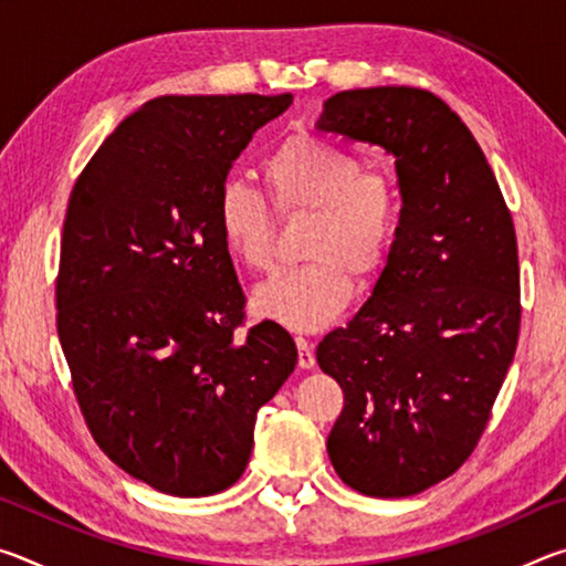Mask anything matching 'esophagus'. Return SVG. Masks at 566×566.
<instances>
[{
	"label": "esophagus",
	"mask_w": 566,
	"mask_h": 566,
	"mask_svg": "<svg viewBox=\"0 0 566 566\" xmlns=\"http://www.w3.org/2000/svg\"><path fill=\"white\" fill-rule=\"evenodd\" d=\"M294 342H296V349H300V367L302 369H312L314 367V349H312L310 339L294 337Z\"/></svg>",
	"instance_id": "34e87169"
}]
</instances>
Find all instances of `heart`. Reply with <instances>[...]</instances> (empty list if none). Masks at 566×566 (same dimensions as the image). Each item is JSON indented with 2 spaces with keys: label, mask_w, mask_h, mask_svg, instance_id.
Here are the masks:
<instances>
[{
  "label": "heart",
  "mask_w": 566,
  "mask_h": 566,
  "mask_svg": "<svg viewBox=\"0 0 566 566\" xmlns=\"http://www.w3.org/2000/svg\"><path fill=\"white\" fill-rule=\"evenodd\" d=\"M262 181L282 219L312 214L310 264L274 276L252 296L256 314L296 332H317L347 310L352 276L371 280L387 264L405 214L395 171L361 167L357 155L312 134H294L262 161ZM239 181L219 191L217 229L227 254L247 272H272L276 217Z\"/></svg>",
  "instance_id": "1"
}]
</instances>
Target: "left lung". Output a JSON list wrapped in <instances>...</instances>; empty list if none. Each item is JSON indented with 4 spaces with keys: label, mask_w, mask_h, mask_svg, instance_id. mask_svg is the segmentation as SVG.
Segmentation results:
<instances>
[{
    "label": "left lung",
    "mask_w": 566,
    "mask_h": 566,
    "mask_svg": "<svg viewBox=\"0 0 566 566\" xmlns=\"http://www.w3.org/2000/svg\"><path fill=\"white\" fill-rule=\"evenodd\" d=\"M314 127L395 157L399 237L371 296L319 342L317 361L344 391L327 439L342 482L411 496L474 452L514 359V222L472 132L432 92H339Z\"/></svg>",
    "instance_id": "1"
}]
</instances>
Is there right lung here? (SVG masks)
Segmentation results:
<instances>
[{
    "instance_id": "add662e5",
    "label": "right lung",
    "mask_w": 566,
    "mask_h": 566,
    "mask_svg": "<svg viewBox=\"0 0 566 566\" xmlns=\"http://www.w3.org/2000/svg\"><path fill=\"white\" fill-rule=\"evenodd\" d=\"M292 94L157 97L74 181L56 332L94 442L157 492L209 496L242 476L256 411L294 371L290 332H249L217 199L252 134Z\"/></svg>"
}]
</instances>
